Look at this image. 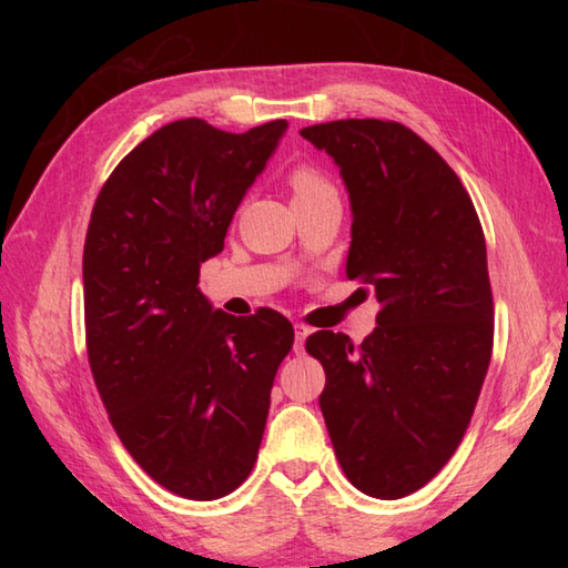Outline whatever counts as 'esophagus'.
<instances>
[{
  "label": "esophagus",
  "mask_w": 568,
  "mask_h": 568,
  "mask_svg": "<svg viewBox=\"0 0 568 568\" xmlns=\"http://www.w3.org/2000/svg\"><path fill=\"white\" fill-rule=\"evenodd\" d=\"M310 327L305 324H295V354H303L305 352V339L310 336Z\"/></svg>",
  "instance_id": "1"
}]
</instances>
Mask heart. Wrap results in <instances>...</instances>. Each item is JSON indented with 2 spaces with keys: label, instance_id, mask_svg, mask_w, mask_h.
<instances>
[{
  "label": "heart",
  "instance_id": "b5f03b06",
  "mask_svg": "<svg viewBox=\"0 0 568 568\" xmlns=\"http://www.w3.org/2000/svg\"><path fill=\"white\" fill-rule=\"evenodd\" d=\"M291 185L295 192V200L297 197H312V195H320V192H329L332 185L327 183V178H324L320 171H315L312 165H297L293 175H291Z\"/></svg>",
  "mask_w": 568,
  "mask_h": 568
}]
</instances>
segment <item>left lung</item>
Wrapping results in <instances>:
<instances>
[{
    "label": "left lung",
    "instance_id": "1",
    "mask_svg": "<svg viewBox=\"0 0 568 568\" xmlns=\"http://www.w3.org/2000/svg\"><path fill=\"white\" fill-rule=\"evenodd\" d=\"M339 168L352 204L346 275L368 283L378 327L354 346L322 329L320 407L346 478L397 500L462 442L493 352L486 239L462 180L415 131L342 119L300 131Z\"/></svg>",
    "mask_w": 568,
    "mask_h": 568
}]
</instances>
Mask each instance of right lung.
I'll use <instances>...</instances> for the list:
<instances>
[{
	"label": "right lung",
	"mask_w": 568,
	"mask_h": 568,
	"mask_svg": "<svg viewBox=\"0 0 568 568\" xmlns=\"http://www.w3.org/2000/svg\"><path fill=\"white\" fill-rule=\"evenodd\" d=\"M287 131L229 134L180 119L141 141L100 190L82 256L90 368L119 439L180 498H224L248 478L293 324L232 317L200 265Z\"/></svg>",
	"instance_id": "add662e5"
}]
</instances>
